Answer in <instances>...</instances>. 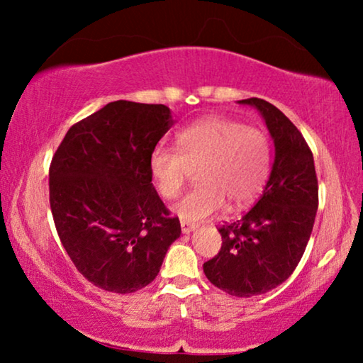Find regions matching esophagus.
<instances>
[{"label": "esophagus", "instance_id": "34e87169", "mask_svg": "<svg viewBox=\"0 0 363 363\" xmlns=\"http://www.w3.org/2000/svg\"><path fill=\"white\" fill-rule=\"evenodd\" d=\"M180 225H182V233H183V235H188V233H191L196 228L195 223H190V221H185V220H182Z\"/></svg>", "mask_w": 363, "mask_h": 363}]
</instances>
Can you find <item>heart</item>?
Here are the masks:
<instances>
[{"label": "heart", "instance_id": "b5f03b06", "mask_svg": "<svg viewBox=\"0 0 363 363\" xmlns=\"http://www.w3.org/2000/svg\"><path fill=\"white\" fill-rule=\"evenodd\" d=\"M148 168L158 195L173 200L198 168L195 190L173 206L182 220L196 223L225 208H241L259 195L271 170L267 137L255 127L208 117L182 128L177 148L157 147Z\"/></svg>", "mask_w": 363, "mask_h": 363}]
</instances>
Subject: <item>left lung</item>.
<instances>
[{
    "label": "left lung",
    "mask_w": 363,
    "mask_h": 363,
    "mask_svg": "<svg viewBox=\"0 0 363 363\" xmlns=\"http://www.w3.org/2000/svg\"><path fill=\"white\" fill-rule=\"evenodd\" d=\"M274 140L276 157L264 191L240 220L218 228L221 250L203 264L208 281L236 297L266 294L299 264L319 206L314 157L297 127L272 104L251 97Z\"/></svg>",
    "instance_id": "1"
}]
</instances>
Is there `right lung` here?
<instances>
[{
	"label": "right lung",
	"mask_w": 363,
	"mask_h": 363,
	"mask_svg": "<svg viewBox=\"0 0 363 363\" xmlns=\"http://www.w3.org/2000/svg\"><path fill=\"white\" fill-rule=\"evenodd\" d=\"M172 125L163 104L116 101L74 123L54 153L49 203L59 240L104 291L130 294L150 284L180 236L148 168Z\"/></svg>",
	"instance_id": "1"
}]
</instances>
